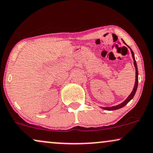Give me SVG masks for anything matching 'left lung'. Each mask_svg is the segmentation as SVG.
<instances>
[{
	"instance_id": "8db88e82",
	"label": "left lung",
	"mask_w": 153,
	"mask_h": 153,
	"mask_svg": "<svg viewBox=\"0 0 153 153\" xmlns=\"http://www.w3.org/2000/svg\"><path fill=\"white\" fill-rule=\"evenodd\" d=\"M123 40V42H124L126 45V43L125 42V41L122 39ZM130 50H131V55H132V58H133V60H134V67H135V70H136V80H135V84H134V89L132 91L130 94L129 97H128L127 99H125V101H124L123 103H120V104H118L117 105H114V106H111V107H101V108L104 109V110H106V111H115V110H117L119 108H123L132 99H133V97H134V95H135L136 94V91L137 90V87H138V68H137V64H136V62L135 60V56H134V52L132 51V50L131 48H129Z\"/></svg>"
}]
</instances>
